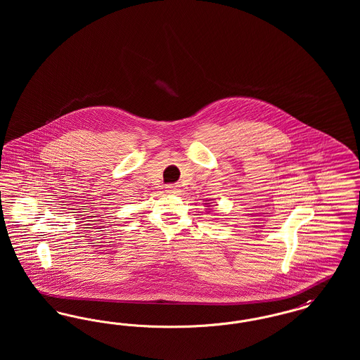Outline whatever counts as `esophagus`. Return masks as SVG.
Wrapping results in <instances>:
<instances>
[{
  "label": "esophagus",
  "instance_id": "1",
  "mask_svg": "<svg viewBox=\"0 0 360 360\" xmlns=\"http://www.w3.org/2000/svg\"><path fill=\"white\" fill-rule=\"evenodd\" d=\"M166 190H167L169 193L176 194V193L179 191V185H176V184H175V185H167V186H166Z\"/></svg>",
  "mask_w": 360,
  "mask_h": 360
}]
</instances>
